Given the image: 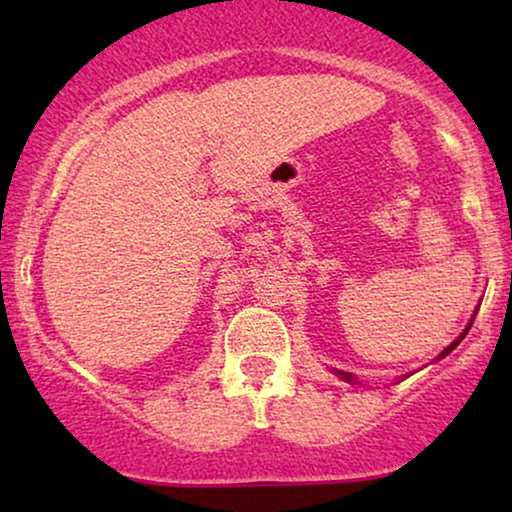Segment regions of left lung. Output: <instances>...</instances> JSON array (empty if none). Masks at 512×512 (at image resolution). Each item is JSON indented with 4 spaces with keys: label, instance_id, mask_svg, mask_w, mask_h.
Masks as SVG:
<instances>
[{
    "label": "left lung",
    "instance_id": "1",
    "mask_svg": "<svg viewBox=\"0 0 512 512\" xmlns=\"http://www.w3.org/2000/svg\"><path fill=\"white\" fill-rule=\"evenodd\" d=\"M475 314H478V310H475ZM475 314H473V319H471V324H468V326H466V331H464V333H461V335H459V338H457V340H454V342H452V345H450V347H445V349H443V352H440V354H438V359H443V356H447V354H450V352H452V349H454V347H457V345H459V342H461V340H464V338H466V333H468V328H471V326H473V321H475ZM340 375H342V377H345V380H349V382H354V377H352V375H349V373H340Z\"/></svg>",
    "mask_w": 512,
    "mask_h": 512
}]
</instances>
